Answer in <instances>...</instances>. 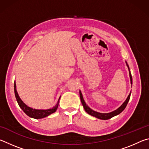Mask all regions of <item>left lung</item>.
Wrapping results in <instances>:
<instances>
[{
  "instance_id": "left-lung-1",
  "label": "left lung",
  "mask_w": 149,
  "mask_h": 149,
  "mask_svg": "<svg viewBox=\"0 0 149 149\" xmlns=\"http://www.w3.org/2000/svg\"><path fill=\"white\" fill-rule=\"evenodd\" d=\"M126 63V65H127V66L128 68V69H129V71H130V81H131V84L132 85V74H131V72H130V68H129V65H128L127 62H125ZM130 95H131V93H130V95H128V97L127 99H126L125 101L123 103V104L120 106V107L116 109L114 111H113V112H111L110 113H100V112H96V111L93 110L92 109H91V108L88 107V106L86 104V103H85V100L84 99V98H83V95H82V93L81 92L79 91V96H80V99H81V103L83 104V107H84V109L85 110V112L87 113H88L89 115L92 116H94L96 117L97 118H99V119L100 120H108L110 119V118H112L115 116H117L119 114H120L121 112H122V111L125 109L126 106H127L128 102H129L130 99Z\"/></svg>"
}]
</instances>
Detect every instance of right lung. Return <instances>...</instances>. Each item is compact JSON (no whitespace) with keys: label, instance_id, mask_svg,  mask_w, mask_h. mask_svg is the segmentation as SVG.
I'll list each match as a JSON object with an SVG mask.
<instances>
[{"label":"right lung","instance_id":"obj_1","mask_svg":"<svg viewBox=\"0 0 149 149\" xmlns=\"http://www.w3.org/2000/svg\"><path fill=\"white\" fill-rule=\"evenodd\" d=\"M14 93H15V97H16V100L17 102V104L19 106V107L22 108V110L26 113V114L29 116L30 118H35V119H41V118H43L48 116L50 114H52V113L55 112L57 110L59 104V100L60 99V97L59 98L58 100L57 104L55 105L52 108L47 110H38V109H33V108H30L25 104V103L22 101V99H20L18 93L17 92L16 90V83L14 81Z\"/></svg>","mask_w":149,"mask_h":149}]
</instances>
